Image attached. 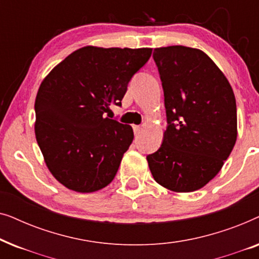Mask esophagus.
<instances>
[{"label": "esophagus", "instance_id": "1", "mask_svg": "<svg viewBox=\"0 0 259 259\" xmlns=\"http://www.w3.org/2000/svg\"><path fill=\"white\" fill-rule=\"evenodd\" d=\"M133 131H134V133H139L140 131H141V126L133 125Z\"/></svg>", "mask_w": 259, "mask_h": 259}]
</instances>
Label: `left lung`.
Listing matches in <instances>:
<instances>
[{"label":"left lung","instance_id":"1","mask_svg":"<svg viewBox=\"0 0 259 259\" xmlns=\"http://www.w3.org/2000/svg\"><path fill=\"white\" fill-rule=\"evenodd\" d=\"M164 88L167 128L159 150L147 155L159 185L193 192L221 171L237 140L232 87L210 56L197 48H155Z\"/></svg>","mask_w":259,"mask_h":259}]
</instances>
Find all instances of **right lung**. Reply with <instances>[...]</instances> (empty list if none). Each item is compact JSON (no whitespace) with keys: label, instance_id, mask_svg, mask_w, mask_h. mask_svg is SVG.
Returning <instances> with one entry per match:
<instances>
[{"label":"right lung","instance_id":"1","mask_svg":"<svg viewBox=\"0 0 259 259\" xmlns=\"http://www.w3.org/2000/svg\"><path fill=\"white\" fill-rule=\"evenodd\" d=\"M152 48L86 46L56 65L35 99V137L53 177L81 193L114 179L133 128L105 118L121 105L131 77L148 61Z\"/></svg>","mask_w":259,"mask_h":259}]
</instances>
